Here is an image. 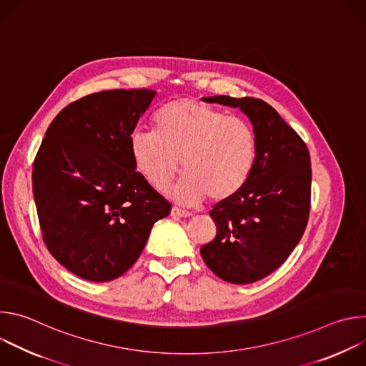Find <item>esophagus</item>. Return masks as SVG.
I'll return each instance as SVG.
<instances>
[{
  "label": "esophagus",
  "mask_w": 366,
  "mask_h": 366,
  "mask_svg": "<svg viewBox=\"0 0 366 366\" xmlns=\"http://www.w3.org/2000/svg\"><path fill=\"white\" fill-rule=\"evenodd\" d=\"M171 216L172 217H189V216H192V213L187 212V210H182V208L174 205L172 210H171Z\"/></svg>",
  "instance_id": "esophagus-1"
}]
</instances>
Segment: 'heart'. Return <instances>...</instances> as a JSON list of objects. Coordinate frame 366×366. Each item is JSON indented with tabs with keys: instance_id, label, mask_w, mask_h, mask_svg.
Instances as JSON below:
<instances>
[{
	"instance_id": "obj_1",
	"label": "heart",
	"mask_w": 366,
	"mask_h": 366,
	"mask_svg": "<svg viewBox=\"0 0 366 366\" xmlns=\"http://www.w3.org/2000/svg\"><path fill=\"white\" fill-rule=\"evenodd\" d=\"M154 130H134L130 152L143 178L165 191L179 169H185L174 189L184 204L207 195L222 201L240 191L257 159V139L252 124L240 116L202 101L179 98L156 113Z\"/></svg>"
}]
</instances>
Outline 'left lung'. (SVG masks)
<instances>
[{"label":"left lung","instance_id":"8db88e82","mask_svg":"<svg viewBox=\"0 0 366 366\" xmlns=\"http://www.w3.org/2000/svg\"><path fill=\"white\" fill-rule=\"evenodd\" d=\"M202 99L240 107L256 133L253 172L240 191L213 207L217 234L199 249L219 278L250 284L280 268L304 234L311 204L310 153L268 102L227 95Z\"/></svg>","mask_w":366,"mask_h":366}]
</instances>
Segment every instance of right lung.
<instances>
[{
	"instance_id": "right-lung-1",
	"label": "right lung",
	"mask_w": 366,
	"mask_h": 366,
	"mask_svg": "<svg viewBox=\"0 0 366 366\" xmlns=\"http://www.w3.org/2000/svg\"><path fill=\"white\" fill-rule=\"evenodd\" d=\"M152 89L85 95L50 123L33 162L43 242L61 265L94 282L119 278L140 256L152 226L171 213L130 152Z\"/></svg>"
}]
</instances>
